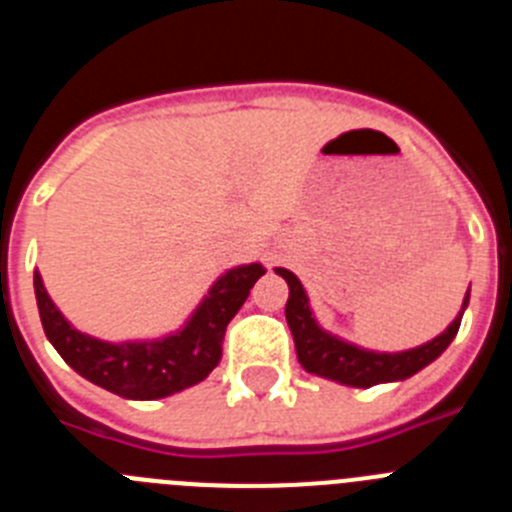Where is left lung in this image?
I'll return each mask as SVG.
<instances>
[{
    "label": "left lung",
    "instance_id": "1",
    "mask_svg": "<svg viewBox=\"0 0 512 512\" xmlns=\"http://www.w3.org/2000/svg\"><path fill=\"white\" fill-rule=\"evenodd\" d=\"M277 274L287 279L289 284V300L287 307H284V315H287L289 330H292V338H295L297 359L305 366V372L333 379V382L351 384V387H372V384L379 382H397V379H408L415 372H420L423 366L438 359L449 348V343L454 341V336L459 333L464 307L469 302L467 292L459 318L433 341L423 343L418 348H410V351H400V354H377V351H364V348H356L351 343L341 341V338L325 333L315 323V318H312L310 302H307L300 279L287 269H277Z\"/></svg>",
    "mask_w": 512,
    "mask_h": 512
}]
</instances>
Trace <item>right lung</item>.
Masks as SVG:
<instances>
[{"label": "right lung", "mask_w": 512, "mask_h": 512, "mask_svg": "<svg viewBox=\"0 0 512 512\" xmlns=\"http://www.w3.org/2000/svg\"><path fill=\"white\" fill-rule=\"evenodd\" d=\"M261 274V264L230 269L179 333L151 343H104L84 336L53 305L38 271L33 284L45 336L74 372L128 400H158L202 382L220 364L225 328Z\"/></svg>", "instance_id": "obj_1"}]
</instances>
